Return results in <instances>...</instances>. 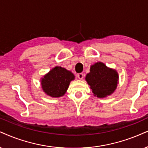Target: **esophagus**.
Masks as SVG:
<instances>
[{
	"label": "esophagus",
	"instance_id": "34e87169",
	"mask_svg": "<svg viewBox=\"0 0 148 148\" xmlns=\"http://www.w3.org/2000/svg\"><path fill=\"white\" fill-rule=\"evenodd\" d=\"M77 76H78V78H79V79L82 80L83 78V77H84V75H83V73H79V74H78Z\"/></svg>",
	"mask_w": 148,
	"mask_h": 148
}]
</instances>
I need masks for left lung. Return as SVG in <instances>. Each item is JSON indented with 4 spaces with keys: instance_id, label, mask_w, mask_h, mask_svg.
Here are the masks:
<instances>
[{
    "instance_id": "obj_1",
    "label": "left lung",
    "mask_w": 148,
    "mask_h": 148,
    "mask_svg": "<svg viewBox=\"0 0 148 148\" xmlns=\"http://www.w3.org/2000/svg\"><path fill=\"white\" fill-rule=\"evenodd\" d=\"M86 81L95 96L105 98L113 93L118 84V73L108 68L104 63L98 62L91 65L90 72L86 75Z\"/></svg>"
}]
</instances>
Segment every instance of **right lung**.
<instances>
[{"mask_svg":"<svg viewBox=\"0 0 148 148\" xmlns=\"http://www.w3.org/2000/svg\"><path fill=\"white\" fill-rule=\"evenodd\" d=\"M73 73L60 66H56L41 80L42 88L45 93L52 98H59L68 90L70 82L74 80Z\"/></svg>","mask_w":148,"mask_h":148,"instance_id":"add662e5","label":"right lung"}]
</instances>
